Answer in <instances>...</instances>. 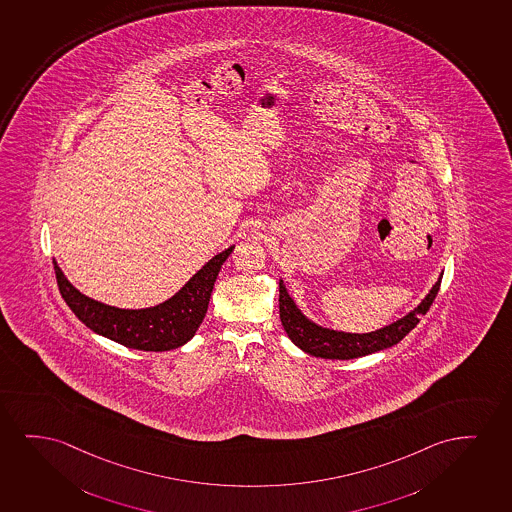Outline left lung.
<instances>
[{
    "mask_svg": "<svg viewBox=\"0 0 512 512\" xmlns=\"http://www.w3.org/2000/svg\"><path fill=\"white\" fill-rule=\"evenodd\" d=\"M441 278L443 276H439L438 283L432 286L431 292L427 293V297L420 302L419 307H415L410 314H406L405 318L398 319L396 323L384 326L377 332L359 335V333L335 332V330L314 325L293 304L290 295L286 293L283 281H279V318L286 335L290 337L293 344L311 356L323 359L361 358L366 354L394 346L399 340L405 339L406 335L419 325L420 316L429 311V307L432 306V302L438 295Z\"/></svg>",
    "mask_w": 512,
    "mask_h": 512,
    "instance_id": "8db88e82",
    "label": "left lung"
}]
</instances>
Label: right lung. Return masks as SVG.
<instances>
[{
	"label": "right lung",
	"mask_w": 512,
	"mask_h": 512,
	"mask_svg": "<svg viewBox=\"0 0 512 512\" xmlns=\"http://www.w3.org/2000/svg\"><path fill=\"white\" fill-rule=\"evenodd\" d=\"M233 248L229 246L224 252L215 255L172 299L149 309H118L88 299L67 281L54 260L55 278L60 295L66 300L69 309L93 332L130 349L170 351L184 346L200 328L215 279Z\"/></svg>",
	"instance_id": "1"
}]
</instances>
